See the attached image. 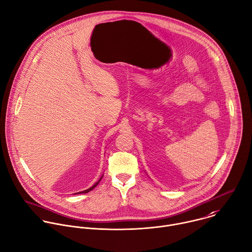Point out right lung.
Returning a JSON list of instances; mask_svg holds the SVG:
<instances>
[{
	"instance_id": "obj_1",
	"label": "right lung",
	"mask_w": 252,
	"mask_h": 252,
	"mask_svg": "<svg viewBox=\"0 0 252 252\" xmlns=\"http://www.w3.org/2000/svg\"><path fill=\"white\" fill-rule=\"evenodd\" d=\"M102 176H103V175H102ZM102 176H101V177H100V178H99V180H98V181H97V182H95V183H94V185H93V186H92V187H90V188H89V189H87V190H84V191H81V192H78V193H75V194H81V193H88V192H90V191H92V190H93V189H94V187H95V186H96V185H97V184H98V183H99V181H100V180H101V178H102Z\"/></svg>"
}]
</instances>
